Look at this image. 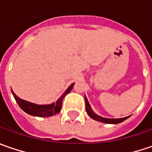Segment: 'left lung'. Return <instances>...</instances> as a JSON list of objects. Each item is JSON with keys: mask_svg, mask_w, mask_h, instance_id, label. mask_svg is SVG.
<instances>
[{"mask_svg": "<svg viewBox=\"0 0 152 152\" xmlns=\"http://www.w3.org/2000/svg\"><path fill=\"white\" fill-rule=\"evenodd\" d=\"M85 101H86V110L87 114L91 117L93 119L97 120V121H99V122H102V123H106V124H119L121 122L124 121L126 118H128L129 116L128 117H125V118H102L101 116L96 114L95 113L92 111V109L91 108V106L88 102V100L87 98L85 96Z\"/></svg>", "mask_w": 152, "mask_h": 152, "instance_id": "8db88e82", "label": "left lung"}]
</instances>
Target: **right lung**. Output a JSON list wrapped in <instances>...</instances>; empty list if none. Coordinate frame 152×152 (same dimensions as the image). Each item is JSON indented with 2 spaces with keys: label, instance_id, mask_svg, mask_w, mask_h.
<instances>
[{
  "label": "right lung",
  "instance_id": "obj_1",
  "mask_svg": "<svg viewBox=\"0 0 152 152\" xmlns=\"http://www.w3.org/2000/svg\"><path fill=\"white\" fill-rule=\"evenodd\" d=\"M74 84L75 83L71 84V86L67 88V90L56 101V102L51 103V104H47V105H39V104H35L33 102L25 101L23 99H21L14 93L12 90V93L13 95L16 102H18V104L19 105V107H21L24 112H26L30 115L37 116V117H50V116L55 115L60 112L61 107H62V101L66 94L71 92Z\"/></svg>",
  "mask_w": 152,
  "mask_h": 152
}]
</instances>
